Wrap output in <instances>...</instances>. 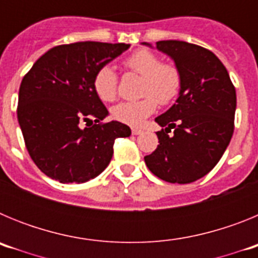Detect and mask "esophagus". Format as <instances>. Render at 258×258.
Listing matches in <instances>:
<instances>
[{"mask_svg":"<svg viewBox=\"0 0 258 258\" xmlns=\"http://www.w3.org/2000/svg\"><path fill=\"white\" fill-rule=\"evenodd\" d=\"M132 133L134 134V136H138V134L143 133L142 129H140V127H132Z\"/></svg>","mask_w":258,"mask_h":258,"instance_id":"1","label":"esophagus"}]
</instances>
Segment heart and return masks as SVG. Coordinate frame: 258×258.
<instances>
[{"label": "heart", "instance_id": "b5f03b06", "mask_svg": "<svg viewBox=\"0 0 258 258\" xmlns=\"http://www.w3.org/2000/svg\"><path fill=\"white\" fill-rule=\"evenodd\" d=\"M124 67L142 76L141 99L121 102L112 108L113 118L122 124L138 126L156 111L157 102L169 104L178 97L182 88V74L173 63L161 61L156 52L147 49L134 51L122 61ZM93 89L103 102L115 101L117 95V75L109 66H103L95 72Z\"/></svg>", "mask_w": 258, "mask_h": 258}]
</instances>
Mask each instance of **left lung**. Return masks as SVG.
<instances>
[{
  "mask_svg": "<svg viewBox=\"0 0 258 258\" xmlns=\"http://www.w3.org/2000/svg\"><path fill=\"white\" fill-rule=\"evenodd\" d=\"M156 49L179 68L182 88L175 103L155 118L164 127L156 133L160 145L145 163L163 181L191 183L213 169L231 141L235 86L222 61L206 47L166 40L156 42Z\"/></svg>",
  "mask_w": 258,
  "mask_h": 258,
  "instance_id": "left-lung-1",
  "label": "left lung"
}]
</instances>
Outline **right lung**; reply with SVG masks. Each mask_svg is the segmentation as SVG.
<instances>
[{
  "label": "right lung",
  "mask_w": 258,
  "mask_h": 258,
  "mask_svg": "<svg viewBox=\"0 0 258 258\" xmlns=\"http://www.w3.org/2000/svg\"><path fill=\"white\" fill-rule=\"evenodd\" d=\"M129 46L95 41L59 45L23 77L18 121L29 156L47 177L60 183L94 178L112 159L116 138L131 136L127 125L103 122L108 111L93 89L95 72Z\"/></svg>",
  "instance_id": "right-lung-1"
}]
</instances>
